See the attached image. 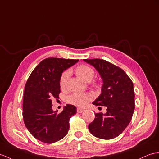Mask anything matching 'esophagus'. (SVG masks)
Listing matches in <instances>:
<instances>
[{
	"instance_id": "esophagus-1",
	"label": "esophagus",
	"mask_w": 159,
	"mask_h": 159,
	"mask_svg": "<svg viewBox=\"0 0 159 159\" xmlns=\"http://www.w3.org/2000/svg\"><path fill=\"white\" fill-rule=\"evenodd\" d=\"M84 111V109H81V108H77V112L79 113H82Z\"/></svg>"
}]
</instances>
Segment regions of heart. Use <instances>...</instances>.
<instances>
[{
    "instance_id": "b5f03b06",
    "label": "heart",
    "mask_w": 159,
    "mask_h": 159,
    "mask_svg": "<svg viewBox=\"0 0 159 159\" xmlns=\"http://www.w3.org/2000/svg\"><path fill=\"white\" fill-rule=\"evenodd\" d=\"M75 73L77 76L81 77L82 80L90 82L94 77L95 72L91 67L86 65H80L75 69ZM70 76V71L66 70L62 73L60 80L59 85L61 89H65L67 86L69 77ZM95 85H98V82H94ZM92 94L86 92H75L69 96L67 97V102L77 107H82L86 104L92 99Z\"/></svg>"
}]
</instances>
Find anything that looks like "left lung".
I'll use <instances>...</instances> for the list:
<instances>
[{
  "label": "left lung",
  "instance_id": "left-lung-1",
  "mask_svg": "<svg viewBox=\"0 0 159 159\" xmlns=\"http://www.w3.org/2000/svg\"><path fill=\"white\" fill-rule=\"evenodd\" d=\"M93 65L101 76L102 93L93 102L106 106L107 113H95V119L88 125L95 137L110 140L121 134L129 125L135 109L132 81L121 68L100 59H84Z\"/></svg>",
  "mask_w": 159,
  "mask_h": 159
}]
</instances>
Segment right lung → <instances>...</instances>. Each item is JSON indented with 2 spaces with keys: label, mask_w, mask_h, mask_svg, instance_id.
<instances>
[{
  "label": "right lung",
  "mask_w": 159,
  "mask_h": 159,
  "mask_svg": "<svg viewBox=\"0 0 159 159\" xmlns=\"http://www.w3.org/2000/svg\"><path fill=\"white\" fill-rule=\"evenodd\" d=\"M78 61L47 58L28 77L23 100V118L27 129L37 140L52 144L68 133L69 119L76 113V107L67 104L61 113H57L52 109V100L59 98L62 73Z\"/></svg>",
  "instance_id": "right-lung-1"
}]
</instances>
